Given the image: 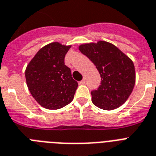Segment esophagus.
Here are the masks:
<instances>
[{
  "label": "esophagus",
  "instance_id": "obj_1",
  "mask_svg": "<svg viewBox=\"0 0 156 156\" xmlns=\"http://www.w3.org/2000/svg\"><path fill=\"white\" fill-rule=\"evenodd\" d=\"M80 83L81 84H85V80H84V79H83V80L80 82Z\"/></svg>",
  "mask_w": 156,
  "mask_h": 156
}]
</instances>
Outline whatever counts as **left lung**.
<instances>
[{
    "label": "left lung",
    "instance_id": "8db88e82",
    "mask_svg": "<svg viewBox=\"0 0 156 156\" xmlns=\"http://www.w3.org/2000/svg\"><path fill=\"white\" fill-rule=\"evenodd\" d=\"M101 77V85L91 91V101L104 110H113L128 100L135 84L133 61L111 43L100 40L79 45Z\"/></svg>",
    "mask_w": 156,
    "mask_h": 156
}]
</instances>
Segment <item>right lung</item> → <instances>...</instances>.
Here are the masks:
<instances>
[{
  "mask_svg": "<svg viewBox=\"0 0 156 156\" xmlns=\"http://www.w3.org/2000/svg\"><path fill=\"white\" fill-rule=\"evenodd\" d=\"M70 48L71 45L50 43L38 51L26 68L28 89L44 108L60 109L73 100L78 83L65 65V56Z\"/></svg>",
  "mask_w": 156,
  "mask_h": 156,
  "instance_id": "add662e5",
  "label": "right lung"
}]
</instances>
